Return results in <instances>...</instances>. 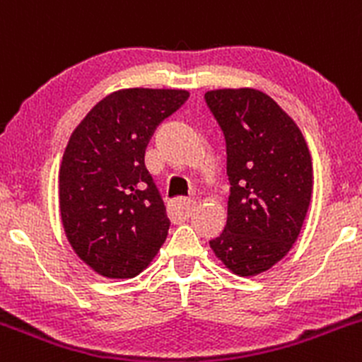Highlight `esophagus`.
Instances as JSON below:
<instances>
[{
	"label": "esophagus",
	"instance_id": "obj_1",
	"mask_svg": "<svg viewBox=\"0 0 362 362\" xmlns=\"http://www.w3.org/2000/svg\"><path fill=\"white\" fill-rule=\"evenodd\" d=\"M195 200H186V199H177L174 200L173 206H170V211H173V214L176 216H181V218H189L192 216V212L195 211Z\"/></svg>",
	"mask_w": 362,
	"mask_h": 362
}]
</instances>
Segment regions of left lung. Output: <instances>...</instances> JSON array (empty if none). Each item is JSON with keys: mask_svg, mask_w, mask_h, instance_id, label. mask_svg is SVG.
Listing matches in <instances>:
<instances>
[{"mask_svg": "<svg viewBox=\"0 0 362 362\" xmlns=\"http://www.w3.org/2000/svg\"><path fill=\"white\" fill-rule=\"evenodd\" d=\"M206 100L226 139L228 218L212 252L232 274L256 277L293 249L314 188L296 122L258 88H216Z\"/></svg>", "mask_w": 362, "mask_h": 362, "instance_id": "obj_1", "label": "left lung"}]
</instances>
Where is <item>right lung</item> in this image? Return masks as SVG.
I'll return each instance as SVG.
<instances>
[{
    "label": "right lung",
    "instance_id": "1",
    "mask_svg": "<svg viewBox=\"0 0 362 362\" xmlns=\"http://www.w3.org/2000/svg\"><path fill=\"white\" fill-rule=\"evenodd\" d=\"M188 98L182 88H122L71 134L59 169L61 221L73 251L95 274L136 277L165 242L170 223L144 151Z\"/></svg>",
    "mask_w": 362,
    "mask_h": 362
}]
</instances>
